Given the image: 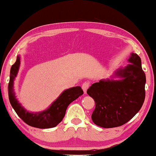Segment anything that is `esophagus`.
Returning a JSON list of instances; mask_svg holds the SVG:
<instances>
[{
    "label": "esophagus",
    "mask_w": 156,
    "mask_h": 156,
    "mask_svg": "<svg viewBox=\"0 0 156 156\" xmlns=\"http://www.w3.org/2000/svg\"><path fill=\"white\" fill-rule=\"evenodd\" d=\"M89 87V82H84V83H83V85H82V89H83V92L87 93V89H88V88Z\"/></svg>",
    "instance_id": "34e87169"
}]
</instances>
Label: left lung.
<instances>
[{
	"mask_svg": "<svg viewBox=\"0 0 156 156\" xmlns=\"http://www.w3.org/2000/svg\"><path fill=\"white\" fill-rule=\"evenodd\" d=\"M128 62L126 67L117 69L110 78L93 83L87 90L95 102L92 119L98 126H121L131 119L144 103L146 76L141 58L131 53Z\"/></svg>",
	"mask_w": 156,
	"mask_h": 156,
	"instance_id": "left-lung-1",
	"label": "left lung"
}]
</instances>
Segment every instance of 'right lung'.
Wrapping results in <instances>:
<instances>
[{"label": "right lung", "mask_w": 156, "mask_h": 156, "mask_svg": "<svg viewBox=\"0 0 156 156\" xmlns=\"http://www.w3.org/2000/svg\"><path fill=\"white\" fill-rule=\"evenodd\" d=\"M20 66V56L17 55L15 63L11 67L8 86L9 99L12 108L17 115L30 126L42 129L54 128L63 119L68 105L83 94L81 87H75L65 89L47 109L39 112H30L19 103L14 91V81L18 73Z\"/></svg>", "instance_id": "1"}]
</instances>
